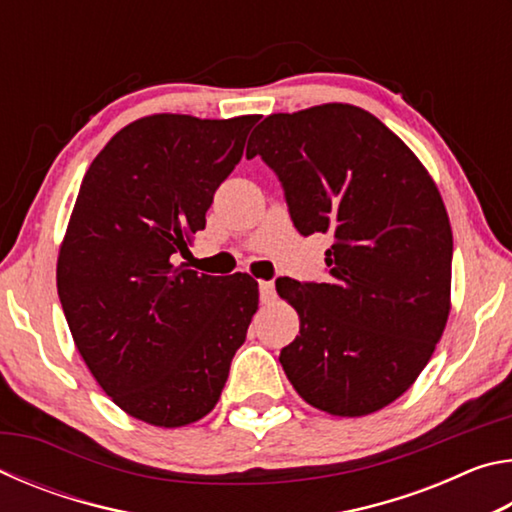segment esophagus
Wrapping results in <instances>:
<instances>
[{
	"label": "esophagus",
	"mask_w": 512,
	"mask_h": 512,
	"mask_svg": "<svg viewBox=\"0 0 512 512\" xmlns=\"http://www.w3.org/2000/svg\"><path fill=\"white\" fill-rule=\"evenodd\" d=\"M259 300L264 302H273L275 300V284L268 280V282H259Z\"/></svg>",
	"instance_id": "34e87169"
}]
</instances>
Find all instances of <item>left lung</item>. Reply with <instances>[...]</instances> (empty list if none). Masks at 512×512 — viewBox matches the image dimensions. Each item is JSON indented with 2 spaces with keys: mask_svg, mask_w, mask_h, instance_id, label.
Returning <instances> with one entry per match:
<instances>
[{
  "mask_svg": "<svg viewBox=\"0 0 512 512\" xmlns=\"http://www.w3.org/2000/svg\"><path fill=\"white\" fill-rule=\"evenodd\" d=\"M302 237L323 232L325 282L277 277L300 334L280 363L302 400L357 418L409 391L449 316L452 228L400 137L348 103L266 117L250 135Z\"/></svg>",
  "mask_w": 512,
  "mask_h": 512,
  "instance_id": "left-lung-1",
  "label": "left lung"
}]
</instances>
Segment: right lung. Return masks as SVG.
<instances>
[{"label":"right lung","mask_w":512,"mask_h":512,"mask_svg":"<svg viewBox=\"0 0 512 512\" xmlns=\"http://www.w3.org/2000/svg\"><path fill=\"white\" fill-rule=\"evenodd\" d=\"M255 121H133L90 164L67 225L56 277L69 332L112 402L155 427L214 409L257 309L250 275L173 266Z\"/></svg>","instance_id":"1"}]
</instances>
